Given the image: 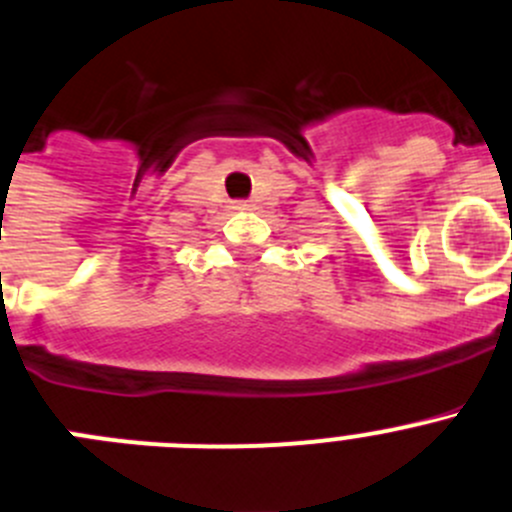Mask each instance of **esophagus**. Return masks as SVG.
I'll return each mask as SVG.
<instances>
[{
    "mask_svg": "<svg viewBox=\"0 0 512 512\" xmlns=\"http://www.w3.org/2000/svg\"><path fill=\"white\" fill-rule=\"evenodd\" d=\"M250 202H232V210H250Z\"/></svg>",
    "mask_w": 512,
    "mask_h": 512,
    "instance_id": "1",
    "label": "esophagus"
}]
</instances>
